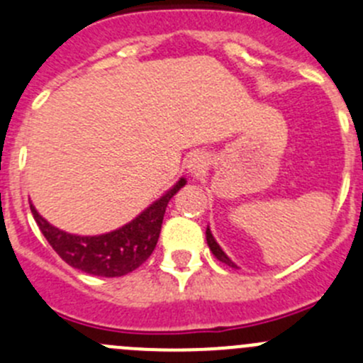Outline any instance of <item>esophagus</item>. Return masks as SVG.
Wrapping results in <instances>:
<instances>
[{
  "label": "esophagus",
  "mask_w": 363,
  "mask_h": 363,
  "mask_svg": "<svg viewBox=\"0 0 363 363\" xmlns=\"http://www.w3.org/2000/svg\"><path fill=\"white\" fill-rule=\"evenodd\" d=\"M206 167H207V160L203 154H193V156L189 157L188 170L191 172V174H195V175L202 174V172L206 170Z\"/></svg>",
  "instance_id": "esophagus-1"
}]
</instances>
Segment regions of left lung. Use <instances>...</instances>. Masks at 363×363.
<instances>
[{"label": "left lung", "mask_w": 363, "mask_h": 363, "mask_svg": "<svg viewBox=\"0 0 363 363\" xmlns=\"http://www.w3.org/2000/svg\"><path fill=\"white\" fill-rule=\"evenodd\" d=\"M206 238H207V245H209L211 252L214 253V257H216L218 260H221V262H225V264H227V266H232V267H235V264L232 262V260L228 259L227 255H225V253H223V250L220 248V245H218V242L214 241V238H213V234H211V230H209V228H207V230H206Z\"/></svg>", "instance_id": "8db88e82"}]
</instances>
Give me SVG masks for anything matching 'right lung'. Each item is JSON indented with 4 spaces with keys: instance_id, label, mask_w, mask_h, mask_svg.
Segmentation results:
<instances>
[{
    "instance_id": "right-lung-1",
    "label": "right lung",
    "mask_w": 363,
    "mask_h": 363,
    "mask_svg": "<svg viewBox=\"0 0 363 363\" xmlns=\"http://www.w3.org/2000/svg\"><path fill=\"white\" fill-rule=\"evenodd\" d=\"M186 184L177 182L167 195L143 211L131 223L103 235H72L52 227L30 206L38 228L56 253L69 266L96 277H124L142 266L154 252L160 239L164 211L172 196Z\"/></svg>"
}]
</instances>
